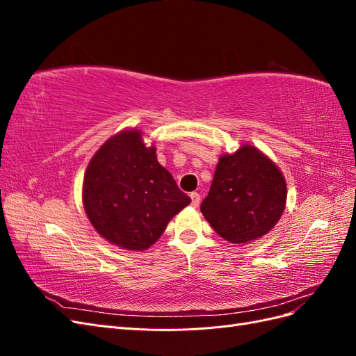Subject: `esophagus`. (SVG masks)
<instances>
[{
    "instance_id": "1",
    "label": "esophagus",
    "mask_w": 356,
    "mask_h": 356,
    "mask_svg": "<svg viewBox=\"0 0 356 356\" xmlns=\"http://www.w3.org/2000/svg\"><path fill=\"white\" fill-rule=\"evenodd\" d=\"M190 197H191V204H193V207H199V203H200V195H199V193H191V195H190Z\"/></svg>"
}]
</instances>
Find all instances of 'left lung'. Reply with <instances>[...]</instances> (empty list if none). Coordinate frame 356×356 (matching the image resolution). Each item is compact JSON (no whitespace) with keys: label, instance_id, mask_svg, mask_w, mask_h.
<instances>
[{"label":"left lung","instance_id":"obj_1","mask_svg":"<svg viewBox=\"0 0 356 356\" xmlns=\"http://www.w3.org/2000/svg\"><path fill=\"white\" fill-rule=\"evenodd\" d=\"M285 202L281 170L257 148L243 145L220 159L200 211L221 238L246 243L273 229Z\"/></svg>","mask_w":356,"mask_h":356}]
</instances>
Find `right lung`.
<instances>
[{
    "mask_svg": "<svg viewBox=\"0 0 356 356\" xmlns=\"http://www.w3.org/2000/svg\"><path fill=\"white\" fill-rule=\"evenodd\" d=\"M83 202L102 238L144 251L191 199L159 163L156 148L144 145L139 131H126L108 139L90 160Z\"/></svg>",
    "mask_w": 356,
    "mask_h": 356,
    "instance_id": "right-lung-1",
    "label": "right lung"
}]
</instances>
